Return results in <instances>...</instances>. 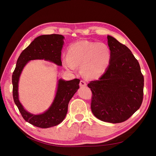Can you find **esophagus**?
<instances>
[{
	"label": "esophagus",
	"mask_w": 156,
	"mask_h": 156,
	"mask_svg": "<svg viewBox=\"0 0 156 156\" xmlns=\"http://www.w3.org/2000/svg\"><path fill=\"white\" fill-rule=\"evenodd\" d=\"M80 86L81 87H86V86H87V83H86L85 81H84L81 80L80 82Z\"/></svg>",
	"instance_id": "obj_1"
}]
</instances>
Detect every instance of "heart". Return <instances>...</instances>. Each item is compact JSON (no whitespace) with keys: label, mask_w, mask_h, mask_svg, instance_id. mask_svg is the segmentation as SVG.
I'll list each match as a JSON object with an SVG mask.
<instances>
[{"label":"heart","mask_w":156,"mask_h":156,"mask_svg":"<svg viewBox=\"0 0 156 156\" xmlns=\"http://www.w3.org/2000/svg\"><path fill=\"white\" fill-rule=\"evenodd\" d=\"M111 51L108 46L101 42L82 40L71 44L68 55L62 56L63 65L75 72L81 66L83 75L87 78L96 80L106 71L111 60Z\"/></svg>","instance_id":"heart-1"}]
</instances>
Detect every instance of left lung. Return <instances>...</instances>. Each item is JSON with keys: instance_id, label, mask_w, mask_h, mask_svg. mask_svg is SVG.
I'll use <instances>...</instances> for the list:
<instances>
[{"instance_id": "8db88e82", "label": "left lung", "mask_w": 156, "mask_h": 156, "mask_svg": "<svg viewBox=\"0 0 156 156\" xmlns=\"http://www.w3.org/2000/svg\"><path fill=\"white\" fill-rule=\"evenodd\" d=\"M111 60L98 80L88 84L92 98L93 114L101 121L119 123L139 109L143 100L144 76L131 50L108 35Z\"/></svg>"}]
</instances>
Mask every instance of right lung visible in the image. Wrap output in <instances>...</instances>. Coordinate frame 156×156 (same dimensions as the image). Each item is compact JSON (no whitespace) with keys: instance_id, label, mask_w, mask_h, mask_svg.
Segmentation results:
<instances>
[{"instance_id":"obj_1","label":"right lung","mask_w":156,"mask_h":156,"mask_svg":"<svg viewBox=\"0 0 156 156\" xmlns=\"http://www.w3.org/2000/svg\"><path fill=\"white\" fill-rule=\"evenodd\" d=\"M62 35H40L32 41L20 55L12 75L13 98L23 118L30 124L41 128H48L59 124L65 119L69 101L79 89V79L65 81L59 79L55 97L50 108L44 113L33 115L26 111L19 99V81L27 63L30 60H44L62 66L61 54L63 39Z\"/></svg>"}]
</instances>
